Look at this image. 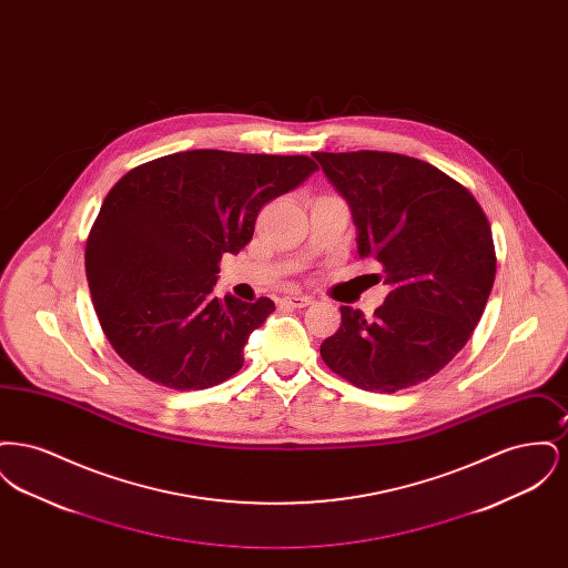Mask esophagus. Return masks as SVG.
I'll return each instance as SVG.
<instances>
[{
    "label": "esophagus",
    "mask_w": 568,
    "mask_h": 568,
    "mask_svg": "<svg viewBox=\"0 0 568 568\" xmlns=\"http://www.w3.org/2000/svg\"><path fill=\"white\" fill-rule=\"evenodd\" d=\"M283 302L290 304V306H294V308H304V306L313 304V297L302 296V294H290V296L283 297Z\"/></svg>",
    "instance_id": "1"
}]
</instances>
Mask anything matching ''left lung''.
I'll return each instance as SVG.
<instances>
[{"label": "left lung", "mask_w": 568, "mask_h": 568, "mask_svg": "<svg viewBox=\"0 0 568 568\" xmlns=\"http://www.w3.org/2000/svg\"><path fill=\"white\" fill-rule=\"evenodd\" d=\"M352 211L357 257L389 287L366 320L322 343L325 364L362 389L398 392L434 377L468 343L494 285L491 227L477 200L430 163L398 153H315Z\"/></svg>", "instance_id": "1"}]
</instances>
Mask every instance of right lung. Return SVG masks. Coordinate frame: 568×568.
<instances>
[{
  "label": "right lung",
  "instance_id": "obj_1",
  "mask_svg": "<svg viewBox=\"0 0 568 568\" xmlns=\"http://www.w3.org/2000/svg\"><path fill=\"white\" fill-rule=\"evenodd\" d=\"M304 155L183 151L138 165L110 190L84 248V271L112 349L172 389H206L241 371L271 297L213 294L223 253L251 241L266 202L300 187Z\"/></svg>",
  "mask_w": 568,
  "mask_h": 568
}]
</instances>
